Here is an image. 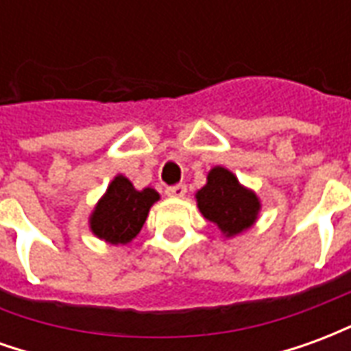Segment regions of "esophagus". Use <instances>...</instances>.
Wrapping results in <instances>:
<instances>
[{
  "mask_svg": "<svg viewBox=\"0 0 351 351\" xmlns=\"http://www.w3.org/2000/svg\"><path fill=\"white\" fill-rule=\"evenodd\" d=\"M169 197H184L186 195V186L184 184H176V186H169L165 190Z\"/></svg>",
  "mask_w": 351,
  "mask_h": 351,
  "instance_id": "1",
  "label": "esophagus"
}]
</instances>
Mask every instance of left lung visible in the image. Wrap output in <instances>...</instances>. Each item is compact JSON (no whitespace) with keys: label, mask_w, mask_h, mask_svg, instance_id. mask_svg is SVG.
Here are the masks:
<instances>
[{"label":"left lung","mask_w":351,"mask_h":351,"mask_svg":"<svg viewBox=\"0 0 351 351\" xmlns=\"http://www.w3.org/2000/svg\"><path fill=\"white\" fill-rule=\"evenodd\" d=\"M199 210L228 237L243 233L256 221L259 201L256 193L243 188L228 169L214 167L206 184L197 191Z\"/></svg>","instance_id":"obj_1"}]
</instances>
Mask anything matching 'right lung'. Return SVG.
I'll return each mask as SVG.
<instances>
[{
	"label": "right lung",
	"instance_id": "obj_1",
	"mask_svg": "<svg viewBox=\"0 0 351 351\" xmlns=\"http://www.w3.org/2000/svg\"><path fill=\"white\" fill-rule=\"evenodd\" d=\"M158 199L160 195L152 188L138 191L125 176H116L95 206L90 218V228L107 243L128 244L138 235L150 206Z\"/></svg>",
	"mask_w": 351,
	"mask_h": 351
}]
</instances>
